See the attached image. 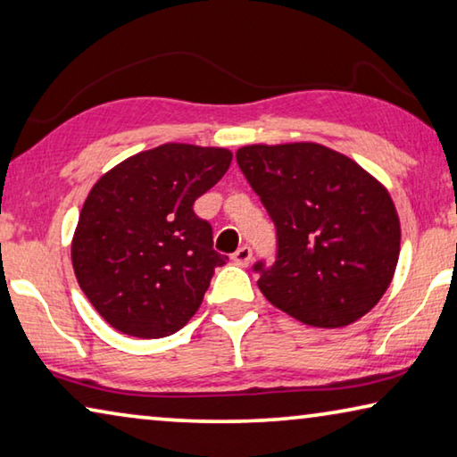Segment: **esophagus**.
I'll use <instances>...</instances> for the list:
<instances>
[{
  "label": "esophagus",
  "instance_id": "obj_1",
  "mask_svg": "<svg viewBox=\"0 0 457 457\" xmlns=\"http://www.w3.org/2000/svg\"><path fill=\"white\" fill-rule=\"evenodd\" d=\"M231 260H234L237 266H248L252 262V248L250 245H240V248L231 254Z\"/></svg>",
  "mask_w": 457,
  "mask_h": 457
}]
</instances>
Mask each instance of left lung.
Here are the masks:
<instances>
[{"instance_id":"8db88e82","label":"left lung","mask_w":457,"mask_h":457,"mask_svg":"<svg viewBox=\"0 0 457 457\" xmlns=\"http://www.w3.org/2000/svg\"><path fill=\"white\" fill-rule=\"evenodd\" d=\"M236 158L277 226V262L254 266L266 299L313 328H344L374 309L401 252L386 187L315 142L250 144Z\"/></svg>"}]
</instances>
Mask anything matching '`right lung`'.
Masks as SVG:
<instances>
[{
  "instance_id": "obj_1",
  "label": "right lung",
  "mask_w": 457,
  "mask_h": 457,
  "mask_svg": "<svg viewBox=\"0 0 457 457\" xmlns=\"http://www.w3.org/2000/svg\"><path fill=\"white\" fill-rule=\"evenodd\" d=\"M231 150L169 142L115 164L87 195L72 270L97 313L126 336L156 339L197 313L215 266L213 231L193 203L220 180Z\"/></svg>"
}]
</instances>
